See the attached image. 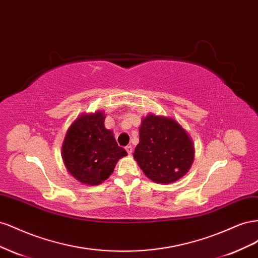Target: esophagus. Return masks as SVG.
Wrapping results in <instances>:
<instances>
[{"instance_id": "1", "label": "esophagus", "mask_w": 258, "mask_h": 258, "mask_svg": "<svg viewBox=\"0 0 258 258\" xmlns=\"http://www.w3.org/2000/svg\"><path fill=\"white\" fill-rule=\"evenodd\" d=\"M126 151H127V153H128L129 155H131V154H132V151H134V148H132L131 145H127V146H126Z\"/></svg>"}]
</instances>
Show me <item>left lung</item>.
I'll use <instances>...</instances> for the list:
<instances>
[{
	"label": "left lung",
	"mask_w": 258,
	"mask_h": 258,
	"mask_svg": "<svg viewBox=\"0 0 258 258\" xmlns=\"http://www.w3.org/2000/svg\"><path fill=\"white\" fill-rule=\"evenodd\" d=\"M139 131L140 142L134 157L148 178L155 183L170 184L188 172L195 147L177 121L148 114L142 119Z\"/></svg>",
	"instance_id": "obj_1"
}]
</instances>
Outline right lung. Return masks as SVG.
Instances as JSON below:
<instances>
[{
	"mask_svg": "<svg viewBox=\"0 0 258 258\" xmlns=\"http://www.w3.org/2000/svg\"><path fill=\"white\" fill-rule=\"evenodd\" d=\"M104 113L83 114L70 126L62 144V159L69 173L87 185H99L110 176L127 152L104 127Z\"/></svg>",
	"mask_w": 258,
	"mask_h": 258,
	"instance_id": "add662e5",
	"label": "right lung"
}]
</instances>
